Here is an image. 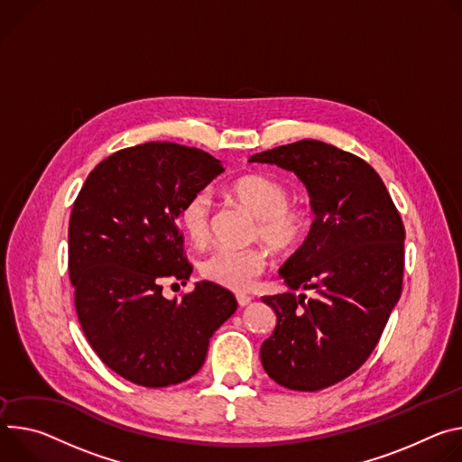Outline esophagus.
<instances>
[{
	"mask_svg": "<svg viewBox=\"0 0 462 462\" xmlns=\"http://www.w3.org/2000/svg\"><path fill=\"white\" fill-rule=\"evenodd\" d=\"M236 300H238L240 306H247V304L251 302V295H247V293H236Z\"/></svg>",
	"mask_w": 462,
	"mask_h": 462,
	"instance_id": "obj_1",
	"label": "esophagus"
}]
</instances>
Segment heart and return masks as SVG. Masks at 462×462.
I'll use <instances>...</instances> for the list:
<instances>
[{"label": "heart", "instance_id": "obj_1", "mask_svg": "<svg viewBox=\"0 0 462 462\" xmlns=\"http://www.w3.org/2000/svg\"><path fill=\"white\" fill-rule=\"evenodd\" d=\"M233 196L257 217L254 235L275 251L295 249L310 231V213L290 205V190L266 176H244L231 187ZM180 226L194 244H203L211 233V194L198 190L180 209ZM268 257L261 247H217L199 261V273L215 284L231 290H247L266 270Z\"/></svg>", "mask_w": 462, "mask_h": 462}]
</instances>
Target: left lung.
<instances>
[{"mask_svg":"<svg viewBox=\"0 0 462 462\" xmlns=\"http://www.w3.org/2000/svg\"><path fill=\"white\" fill-rule=\"evenodd\" d=\"M291 171L310 192L316 220L282 264L290 291L263 300L277 314L261 346L264 371L291 391H319L360 369L402 293L405 229L378 176L362 158L302 139L249 158ZM299 287L319 295L297 298Z\"/></svg>","mask_w":462,"mask_h":462,"instance_id":"left-lung-1","label":"left lung"}]
</instances>
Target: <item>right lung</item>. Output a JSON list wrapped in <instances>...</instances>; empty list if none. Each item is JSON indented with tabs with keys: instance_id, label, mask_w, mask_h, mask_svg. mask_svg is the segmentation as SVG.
Listing matches in <instances>:
<instances>
[{
	"instance_id": "right-lung-1",
	"label": "right lung",
	"mask_w": 462,
	"mask_h": 462,
	"mask_svg": "<svg viewBox=\"0 0 462 462\" xmlns=\"http://www.w3.org/2000/svg\"><path fill=\"white\" fill-rule=\"evenodd\" d=\"M224 167L211 153L152 141L100 162L69 218V279L82 332L119 376L167 387L194 376L209 339L236 310L235 295L201 281L181 300L163 297L169 279L185 284L192 264L176 218L183 201Z\"/></svg>"
}]
</instances>
